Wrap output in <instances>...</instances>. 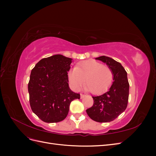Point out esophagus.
Segmentation results:
<instances>
[{"label": "esophagus", "instance_id": "obj_1", "mask_svg": "<svg viewBox=\"0 0 156 156\" xmlns=\"http://www.w3.org/2000/svg\"><path fill=\"white\" fill-rule=\"evenodd\" d=\"M84 97H85V95H84V94H81V99H83V98H84Z\"/></svg>", "mask_w": 156, "mask_h": 156}]
</instances>
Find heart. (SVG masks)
<instances>
[{
	"mask_svg": "<svg viewBox=\"0 0 156 156\" xmlns=\"http://www.w3.org/2000/svg\"><path fill=\"white\" fill-rule=\"evenodd\" d=\"M69 84L75 90L83 85L93 94H100L110 87L113 75L111 69L95 60H88L70 69L68 73Z\"/></svg>",
	"mask_w": 156,
	"mask_h": 156,
	"instance_id": "b5f03b06",
	"label": "heart"
}]
</instances>
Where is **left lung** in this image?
Here are the masks:
<instances>
[{
  "label": "left lung",
  "instance_id": "1",
  "mask_svg": "<svg viewBox=\"0 0 156 156\" xmlns=\"http://www.w3.org/2000/svg\"><path fill=\"white\" fill-rule=\"evenodd\" d=\"M105 63L113 75V82L108 90L101 95L93 96L94 105L87 109L88 116L98 122L114 120L127 107L129 84L127 72L122 64L112 58L101 56L96 58Z\"/></svg>",
  "mask_w": 156,
  "mask_h": 156
}]
</instances>
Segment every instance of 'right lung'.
<instances>
[{
	"label": "right lung",
	"instance_id": "right-lung-1",
	"mask_svg": "<svg viewBox=\"0 0 156 156\" xmlns=\"http://www.w3.org/2000/svg\"><path fill=\"white\" fill-rule=\"evenodd\" d=\"M72 60L55 55L40 60L31 71L28 84L30 107L47 123L64 120L70 103L80 98V94L69 87L68 72Z\"/></svg>",
	"mask_w": 156,
	"mask_h": 156
}]
</instances>
